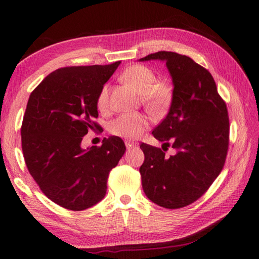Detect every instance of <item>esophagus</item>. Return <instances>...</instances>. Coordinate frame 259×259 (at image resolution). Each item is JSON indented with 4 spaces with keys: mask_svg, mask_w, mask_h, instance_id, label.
<instances>
[{
    "mask_svg": "<svg viewBox=\"0 0 259 259\" xmlns=\"http://www.w3.org/2000/svg\"><path fill=\"white\" fill-rule=\"evenodd\" d=\"M125 146H126V149H128V150H131V149H134V147H136L137 145L135 144V143H131V142H125Z\"/></svg>",
    "mask_w": 259,
    "mask_h": 259,
    "instance_id": "esophagus-1",
    "label": "esophagus"
}]
</instances>
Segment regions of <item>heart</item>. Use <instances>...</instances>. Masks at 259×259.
Here are the masks:
<instances>
[{"label": "heart", "mask_w": 259, "mask_h": 259, "mask_svg": "<svg viewBox=\"0 0 259 259\" xmlns=\"http://www.w3.org/2000/svg\"><path fill=\"white\" fill-rule=\"evenodd\" d=\"M122 80L141 93L143 104L147 110L153 114L162 113L170 104L171 90L163 83H155L157 76L152 69L145 65L135 64L126 68L122 73ZM109 92L108 86L105 85L98 96L97 106L101 112L108 109ZM149 125L146 117L143 114H123L112 122L110 131L116 136L126 139L141 137Z\"/></svg>", "instance_id": "obj_1"}]
</instances>
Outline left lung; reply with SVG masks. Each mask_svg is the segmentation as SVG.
<instances>
[{
	"instance_id": "1",
	"label": "left lung",
	"mask_w": 259,
	"mask_h": 259,
	"mask_svg": "<svg viewBox=\"0 0 259 259\" xmlns=\"http://www.w3.org/2000/svg\"><path fill=\"white\" fill-rule=\"evenodd\" d=\"M166 63L173 81L167 116L152 131L163 145L176 151L169 158L159 147L142 143L145 159L139 168L147 198L165 208L194 203L210 188L225 165L229 120L225 101L206 69L174 52L150 54L141 62Z\"/></svg>"
}]
</instances>
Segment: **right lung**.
Here are the masks:
<instances>
[{"mask_svg": "<svg viewBox=\"0 0 259 259\" xmlns=\"http://www.w3.org/2000/svg\"><path fill=\"white\" fill-rule=\"evenodd\" d=\"M120 63L57 69L27 101L20 130L27 169L41 191L68 210L83 211L104 198L109 171L125 152L116 136L100 147H81L89 130L99 128L98 96Z\"/></svg>", "mask_w": 259, "mask_h": 259, "instance_id": "add662e5", "label": "right lung"}]
</instances>
